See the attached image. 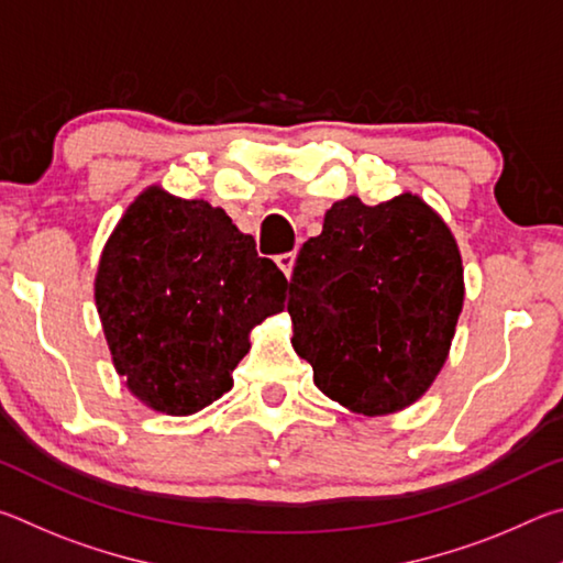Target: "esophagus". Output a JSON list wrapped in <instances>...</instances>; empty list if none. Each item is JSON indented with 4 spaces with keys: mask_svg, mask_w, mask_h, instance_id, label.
<instances>
[{
    "mask_svg": "<svg viewBox=\"0 0 563 563\" xmlns=\"http://www.w3.org/2000/svg\"><path fill=\"white\" fill-rule=\"evenodd\" d=\"M275 263H278V268L283 271L285 278H290L292 275V268H295V253H283L275 258Z\"/></svg>",
    "mask_w": 563,
    "mask_h": 563,
    "instance_id": "34e87169",
    "label": "esophagus"
}]
</instances>
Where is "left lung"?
I'll list each match as a JSON object with an SVG mask.
<instances>
[{"label":"left lung","instance_id":"8db88e82","mask_svg":"<svg viewBox=\"0 0 563 563\" xmlns=\"http://www.w3.org/2000/svg\"><path fill=\"white\" fill-rule=\"evenodd\" d=\"M462 305L460 245L424 198L347 196L295 261L292 347L322 395L355 415H395L440 375Z\"/></svg>","mask_w":563,"mask_h":563}]
</instances>
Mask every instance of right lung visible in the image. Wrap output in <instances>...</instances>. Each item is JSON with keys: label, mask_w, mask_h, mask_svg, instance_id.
Wrapping results in <instances>:
<instances>
[{"label": "right lung", "mask_w": 563, "mask_h": 563, "mask_svg": "<svg viewBox=\"0 0 563 563\" xmlns=\"http://www.w3.org/2000/svg\"><path fill=\"white\" fill-rule=\"evenodd\" d=\"M285 288L223 208L148 186L103 245L93 298L129 393L186 417L233 387L251 330L283 312Z\"/></svg>", "instance_id": "add662e5"}]
</instances>
